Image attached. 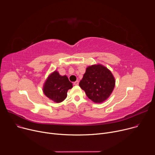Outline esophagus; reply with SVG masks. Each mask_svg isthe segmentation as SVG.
<instances>
[{
  "label": "esophagus",
  "mask_w": 155,
  "mask_h": 155,
  "mask_svg": "<svg viewBox=\"0 0 155 155\" xmlns=\"http://www.w3.org/2000/svg\"><path fill=\"white\" fill-rule=\"evenodd\" d=\"M78 84H79V81H75V82L74 83V84L75 85V86L78 85Z\"/></svg>",
  "instance_id": "1"
}]
</instances>
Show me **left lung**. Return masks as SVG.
Wrapping results in <instances>:
<instances>
[{
    "instance_id": "left-lung-1",
    "label": "left lung",
    "mask_w": 155,
    "mask_h": 155,
    "mask_svg": "<svg viewBox=\"0 0 155 155\" xmlns=\"http://www.w3.org/2000/svg\"><path fill=\"white\" fill-rule=\"evenodd\" d=\"M79 85L88 98L94 103L101 104L112 93L115 79L108 69L97 64L86 68Z\"/></svg>"
}]
</instances>
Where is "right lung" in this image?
<instances>
[{
  "mask_svg": "<svg viewBox=\"0 0 155 155\" xmlns=\"http://www.w3.org/2000/svg\"><path fill=\"white\" fill-rule=\"evenodd\" d=\"M72 87V83L67 76H62L55 71L48 75L44 83L43 92L49 99L60 103L67 97L68 90Z\"/></svg>",
  "mask_w": 155,
  "mask_h": 155,
  "instance_id": "obj_1",
  "label": "right lung"
}]
</instances>
